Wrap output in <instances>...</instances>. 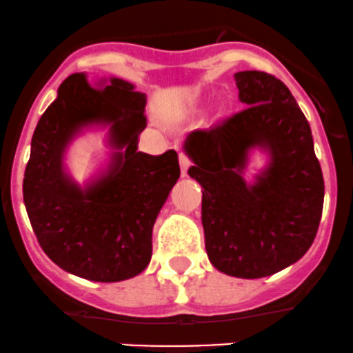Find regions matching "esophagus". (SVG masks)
Returning <instances> with one entry per match:
<instances>
[{
  "instance_id": "obj_1",
  "label": "esophagus",
  "mask_w": 353,
  "mask_h": 353,
  "mask_svg": "<svg viewBox=\"0 0 353 353\" xmlns=\"http://www.w3.org/2000/svg\"><path fill=\"white\" fill-rule=\"evenodd\" d=\"M192 166V161H190V158H188L187 154H180V168H181V175H187V172H188V168H190Z\"/></svg>"
}]
</instances>
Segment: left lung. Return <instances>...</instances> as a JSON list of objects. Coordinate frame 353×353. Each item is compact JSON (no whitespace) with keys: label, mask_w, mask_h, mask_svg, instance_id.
Listing matches in <instances>:
<instances>
[{"label":"left lung","mask_w":353,"mask_h":353,"mask_svg":"<svg viewBox=\"0 0 353 353\" xmlns=\"http://www.w3.org/2000/svg\"><path fill=\"white\" fill-rule=\"evenodd\" d=\"M248 107L187 136L194 161L188 175L201 183L202 226L210 263L238 279H260L296 263L318 232L325 199L321 166L310 122L275 76L234 74ZM252 149L269 154L253 184L244 180Z\"/></svg>","instance_id":"8db88e82"}]
</instances>
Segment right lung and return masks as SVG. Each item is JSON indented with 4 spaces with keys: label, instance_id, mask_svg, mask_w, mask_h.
Instances as JSON below:
<instances>
[{
    "label": "right lung",
    "instance_id": "1",
    "mask_svg": "<svg viewBox=\"0 0 353 353\" xmlns=\"http://www.w3.org/2000/svg\"><path fill=\"white\" fill-rule=\"evenodd\" d=\"M146 95L110 78L63 81L32 137L23 202L46 255L63 270L95 282H121L150 265L152 226L180 176L176 151H137L146 129ZM88 126H107L108 168L83 188L63 166L68 144Z\"/></svg>",
    "mask_w": 353,
    "mask_h": 353
}]
</instances>
